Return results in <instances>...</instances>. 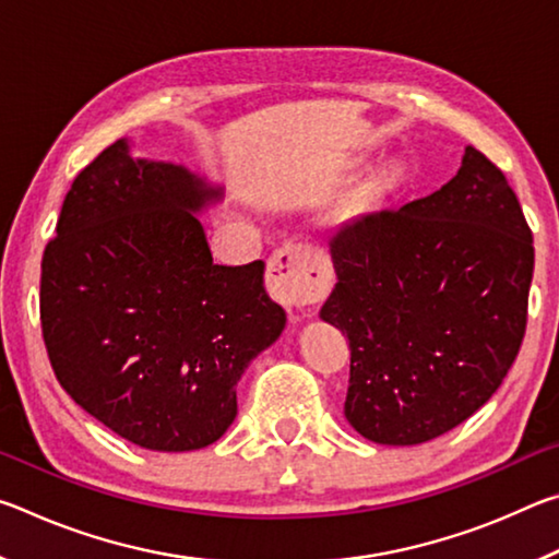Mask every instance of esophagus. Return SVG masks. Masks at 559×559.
<instances>
[{"mask_svg":"<svg viewBox=\"0 0 559 559\" xmlns=\"http://www.w3.org/2000/svg\"><path fill=\"white\" fill-rule=\"evenodd\" d=\"M269 288L283 306H306L328 293L330 269L325 259L310 246L286 243L269 261Z\"/></svg>","mask_w":559,"mask_h":559,"instance_id":"34e87169","label":"esophagus"}]
</instances>
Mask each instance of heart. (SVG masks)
I'll list each match as a JSON object with an SVG mask.
<instances>
[{
    "mask_svg": "<svg viewBox=\"0 0 559 559\" xmlns=\"http://www.w3.org/2000/svg\"><path fill=\"white\" fill-rule=\"evenodd\" d=\"M390 179H392L390 169H382V173L367 177L362 185H357L343 206V219L357 222L362 219L365 214H370L384 197L386 187H390Z\"/></svg>",
    "mask_w": 559,
    "mask_h": 559,
    "instance_id": "b5f03b06",
    "label": "heart"
}]
</instances>
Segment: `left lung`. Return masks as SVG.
Returning <instances> with one entry per match:
<instances>
[{"mask_svg":"<svg viewBox=\"0 0 559 559\" xmlns=\"http://www.w3.org/2000/svg\"><path fill=\"white\" fill-rule=\"evenodd\" d=\"M320 318L349 340L345 419L384 447L459 427L525 335L533 234L500 169L466 147L439 192L345 226Z\"/></svg>","mask_w":559,"mask_h":559,"instance_id":"1","label":"left lung"}]
</instances>
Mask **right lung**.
<instances>
[{
    "mask_svg": "<svg viewBox=\"0 0 559 559\" xmlns=\"http://www.w3.org/2000/svg\"><path fill=\"white\" fill-rule=\"evenodd\" d=\"M81 169L41 261V330L66 394L150 451H197L236 419V384L286 328L263 261L219 266L200 216L224 187L132 153Z\"/></svg>",
    "mask_w": 559,
    "mask_h": 559,
    "instance_id": "right-lung-1",
    "label": "right lung"
}]
</instances>
